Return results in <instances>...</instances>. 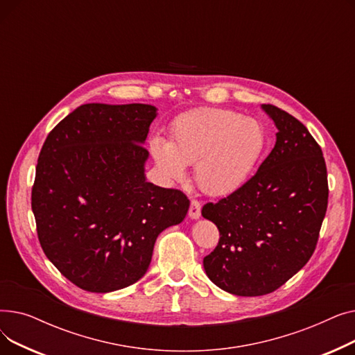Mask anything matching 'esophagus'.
Wrapping results in <instances>:
<instances>
[{
  "instance_id": "esophagus-1",
  "label": "esophagus",
  "mask_w": 355,
  "mask_h": 355,
  "mask_svg": "<svg viewBox=\"0 0 355 355\" xmlns=\"http://www.w3.org/2000/svg\"><path fill=\"white\" fill-rule=\"evenodd\" d=\"M189 216H190V218H193V220L200 218V216H201V204H200V201H197V200H191L190 210H189Z\"/></svg>"
}]
</instances>
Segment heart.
I'll list each match as a JSON object with an SVG mask.
<instances>
[{"label": "heart", "mask_w": 355, "mask_h": 355, "mask_svg": "<svg viewBox=\"0 0 355 355\" xmlns=\"http://www.w3.org/2000/svg\"><path fill=\"white\" fill-rule=\"evenodd\" d=\"M265 146L266 130L259 121L206 107L180 116L171 129V144L155 137L151 153L166 180H184L185 165L196 164L198 187L210 196H226L248 181Z\"/></svg>", "instance_id": "1"}]
</instances>
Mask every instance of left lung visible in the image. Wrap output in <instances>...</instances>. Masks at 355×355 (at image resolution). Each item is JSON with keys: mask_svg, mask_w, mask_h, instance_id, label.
I'll return each mask as SVG.
<instances>
[{"mask_svg": "<svg viewBox=\"0 0 355 355\" xmlns=\"http://www.w3.org/2000/svg\"><path fill=\"white\" fill-rule=\"evenodd\" d=\"M277 128L276 144L257 173L201 214L220 232L204 257L210 281L237 296L266 295L311 259L328 206L322 149L306 126L273 105H262Z\"/></svg>", "mask_w": 355, "mask_h": 355, "instance_id": "left-lung-1", "label": "left lung"}]
</instances>
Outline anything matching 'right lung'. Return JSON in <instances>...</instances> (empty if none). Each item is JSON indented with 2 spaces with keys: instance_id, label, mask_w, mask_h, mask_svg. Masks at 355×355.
I'll list each match as a JSON object with an SVG mask.
<instances>
[{
  "instance_id": "obj_1",
  "label": "right lung",
  "mask_w": 355,
  "mask_h": 355,
  "mask_svg": "<svg viewBox=\"0 0 355 355\" xmlns=\"http://www.w3.org/2000/svg\"><path fill=\"white\" fill-rule=\"evenodd\" d=\"M157 107L87 103L47 135L31 209L50 262L71 284L106 293L135 284L158 234L185 218L182 191L145 180L142 145Z\"/></svg>"
}]
</instances>
